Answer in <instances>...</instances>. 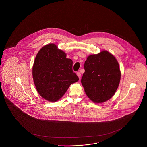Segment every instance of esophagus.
Returning <instances> with one entry per match:
<instances>
[{
    "label": "esophagus",
    "mask_w": 147,
    "mask_h": 147,
    "mask_svg": "<svg viewBox=\"0 0 147 147\" xmlns=\"http://www.w3.org/2000/svg\"><path fill=\"white\" fill-rule=\"evenodd\" d=\"M76 75L78 76L79 77V78L80 79V78H81V74H80V72H77L76 73Z\"/></svg>",
    "instance_id": "34e87169"
}]
</instances>
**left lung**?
<instances>
[{
	"label": "left lung",
	"mask_w": 147,
	"mask_h": 147,
	"mask_svg": "<svg viewBox=\"0 0 147 147\" xmlns=\"http://www.w3.org/2000/svg\"><path fill=\"white\" fill-rule=\"evenodd\" d=\"M81 84L94 103H103L115 94L120 84L121 71L115 57L107 51L90 55L84 65Z\"/></svg>",
	"instance_id": "left-lung-1"
}]
</instances>
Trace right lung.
<instances>
[{
    "mask_svg": "<svg viewBox=\"0 0 147 147\" xmlns=\"http://www.w3.org/2000/svg\"><path fill=\"white\" fill-rule=\"evenodd\" d=\"M73 61L54 44L46 45L36 55L32 76L38 93L49 102H56L70 85L79 80L72 69Z\"/></svg>",
    "mask_w": 147,
    "mask_h": 147,
    "instance_id": "right-lung-1",
    "label": "right lung"
}]
</instances>
